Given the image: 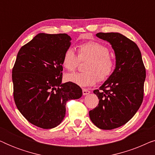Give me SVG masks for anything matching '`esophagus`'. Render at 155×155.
I'll use <instances>...</instances> for the list:
<instances>
[{"instance_id": "34e87169", "label": "esophagus", "mask_w": 155, "mask_h": 155, "mask_svg": "<svg viewBox=\"0 0 155 155\" xmlns=\"http://www.w3.org/2000/svg\"><path fill=\"white\" fill-rule=\"evenodd\" d=\"M90 93V91H89L87 89H82V94L83 95H87Z\"/></svg>"}]
</instances>
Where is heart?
Masks as SVG:
<instances>
[{
    "label": "heart",
    "instance_id": "b5f03b06",
    "mask_svg": "<svg viewBox=\"0 0 155 155\" xmlns=\"http://www.w3.org/2000/svg\"><path fill=\"white\" fill-rule=\"evenodd\" d=\"M83 73L68 74V81L80 87L94 85L98 81H104L112 74L116 67V60L110 54L108 46L97 41L80 44L78 56L72 48L65 51L62 58V65L69 72L75 71L80 61H85Z\"/></svg>",
    "mask_w": 155,
    "mask_h": 155
}]
</instances>
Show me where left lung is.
Returning a JSON list of instances; mask_svg holds the SVG:
<instances>
[{"label":"left lung","instance_id":"1","mask_svg":"<svg viewBox=\"0 0 155 155\" xmlns=\"http://www.w3.org/2000/svg\"><path fill=\"white\" fill-rule=\"evenodd\" d=\"M96 36L111 44L116 68L99 90L93 92L99 101L89 115L99 128L111 130L128 122L140 107L146 71L140 51L132 40L117 32H99Z\"/></svg>","mask_w":155,"mask_h":155}]
</instances>
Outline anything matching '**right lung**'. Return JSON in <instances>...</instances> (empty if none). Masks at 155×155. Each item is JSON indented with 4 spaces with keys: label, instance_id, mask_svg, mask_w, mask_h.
<instances>
[{
    "label": "right lung",
    "instance_id": "obj_1",
    "mask_svg": "<svg viewBox=\"0 0 155 155\" xmlns=\"http://www.w3.org/2000/svg\"><path fill=\"white\" fill-rule=\"evenodd\" d=\"M66 34L41 33L21 47L12 71L16 107L31 124L53 128L62 122L68 100L82 97L71 82L62 84V58L71 46Z\"/></svg>",
    "mask_w": 155,
    "mask_h": 155
}]
</instances>
